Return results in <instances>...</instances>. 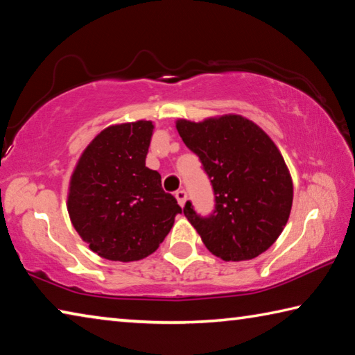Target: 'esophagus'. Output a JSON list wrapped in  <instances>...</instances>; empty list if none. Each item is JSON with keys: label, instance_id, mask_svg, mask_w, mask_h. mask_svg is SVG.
<instances>
[{"label": "esophagus", "instance_id": "esophagus-1", "mask_svg": "<svg viewBox=\"0 0 355 355\" xmlns=\"http://www.w3.org/2000/svg\"><path fill=\"white\" fill-rule=\"evenodd\" d=\"M186 197H188V194H186V191H184V189H178V191L175 192V199H177V202H178V205H180V207H183V205H184Z\"/></svg>", "mask_w": 355, "mask_h": 355}]
</instances>
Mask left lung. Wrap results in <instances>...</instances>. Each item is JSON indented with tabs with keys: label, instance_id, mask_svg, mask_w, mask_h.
Wrapping results in <instances>:
<instances>
[{
	"label": "left lung",
	"instance_id": "left-lung-1",
	"mask_svg": "<svg viewBox=\"0 0 355 355\" xmlns=\"http://www.w3.org/2000/svg\"><path fill=\"white\" fill-rule=\"evenodd\" d=\"M177 130L213 188L214 209L208 216L189 200L183 208L207 249L224 261L252 260L268 250L293 205L290 172L271 137L241 116L178 120Z\"/></svg>",
	"mask_w": 355,
	"mask_h": 355
}]
</instances>
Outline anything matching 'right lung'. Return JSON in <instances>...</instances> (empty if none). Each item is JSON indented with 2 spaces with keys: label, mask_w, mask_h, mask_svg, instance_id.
Returning <instances> with one entry per match:
<instances>
[{
  "label": "right lung",
  "mask_w": 355,
  "mask_h": 355,
  "mask_svg": "<svg viewBox=\"0 0 355 355\" xmlns=\"http://www.w3.org/2000/svg\"><path fill=\"white\" fill-rule=\"evenodd\" d=\"M153 123L101 131L71 175L67 208L75 230L106 260L136 261L159 248L182 208L146 167Z\"/></svg>",
  "instance_id": "add662e5"
}]
</instances>
